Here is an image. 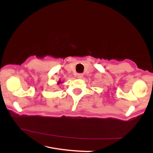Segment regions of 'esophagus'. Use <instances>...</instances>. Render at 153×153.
I'll return each instance as SVG.
<instances>
[{
	"label": "esophagus",
	"mask_w": 153,
	"mask_h": 153,
	"mask_svg": "<svg viewBox=\"0 0 153 153\" xmlns=\"http://www.w3.org/2000/svg\"><path fill=\"white\" fill-rule=\"evenodd\" d=\"M76 76H77V78H78L81 79L82 77H83V75H82V73H78V74L76 75Z\"/></svg>",
	"instance_id": "34e87169"
}]
</instances>
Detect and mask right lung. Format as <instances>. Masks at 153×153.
Wrapping results in <instances>:
<instances>
[{
    "instance_id": "obj_1",
    "label": "right lung",
    "mask_w": 153,
    "mask_h": 153,
    "mask_svg": "<svg viewBox=\"0 0 153 153\" xmlns=\"http://www.w3.org/2000/svg\"><path fill=\"white\" fill-rule=\"evenodd\" d=\"M61 82H61V81H60V80H59V81H58V82H57V84H59V83H61Z\"/></svg>"
}]
</instances>
